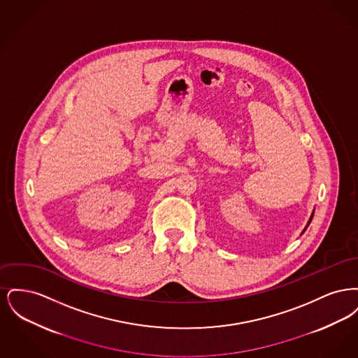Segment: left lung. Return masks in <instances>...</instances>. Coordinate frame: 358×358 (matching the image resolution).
Wrapping results in <instances>:
<instances>
[{
    "label": "left lung",
    "instance_id": "obj_1",
    "mask_svg": "<svg viewBox=\"0 0 358 358\" xmlns=\"http://www.w3.org/2000/svg\"><path fill=\"white\" fill-rule=\"evenodd\" d=\"M313 215H314V213H313ZM313 215H311V217H310V220H308V222H307V225H308V224H310V222H311V219H313ZM305 229H306V228H305Z\"/></svg>",
    "mask_w": 358,
    "mask_h": 358
}]
</instances>
